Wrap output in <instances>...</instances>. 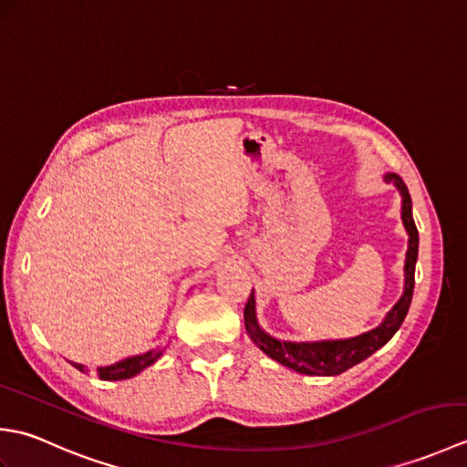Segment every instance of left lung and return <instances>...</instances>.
<instances>
[{
	"instance_id": "1",
	"label": "left lung",
	"mask_w": 467,
	"mask_h": 467,
	"mask_svg": "<svg viewBox=\"0 0 467 467\" xmlns=\"http://www.w3.org/2000/svg\"><path fill=\"white\" fill-rule=\"evenodd\" d=\"M385 182H393L398 186L401 194V221L405 231L410 234L408 241V254H405V285L401 299L393 305V309L385 315V319L379 327L367 331L363 335L351 337V339L339 341H315V343H293V341H279L265 333L256 321V306H254V291L251 293L249 301L244 305V329L249 333L253 343L266 353L271 359L279 361L289 369L305 375H339L353 365L365 361L367 357L373 355L377 349L391 339L401 327L405 315L410 311L413 285H415V263H418V246L420 234L413 223L411 214V196L408 186L398 174H385Z\"/></svg>"
}]
</instances>
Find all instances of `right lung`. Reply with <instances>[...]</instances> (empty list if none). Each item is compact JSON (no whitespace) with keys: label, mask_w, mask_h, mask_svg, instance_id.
Instances as JSON below:
<instances>
[{"label":"right lung","mask_w":467,"mask_h":467,"mask_svg":"<svg viewBox=\"0 0 467 467\" xmlns=\"http://www.w3.org/2000/svg\"><path fill=\"white\" fill-rule=\"evenodd\" d=\"M164 353V347H156V349H150L146 351L142 355H132V357H126V359L118 361L114 365H106V367H98L96 369V375L100 377V379L104 381H122V379H130V377L138 375L142 369H146V367H150L152 363H156L158 359H161V355ZM76 369L80 371H88L84 365L80 363H72Z\"/></svg>","instance_id":"add662e5"}]
</instances>
